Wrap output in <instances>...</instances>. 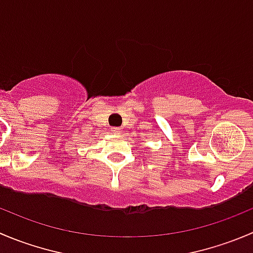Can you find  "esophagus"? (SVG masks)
<instances>
[{
    "instance_id": "esophagus-1",
    "label": "esophagus",
    "mask_w": 253,
    "mask_h": 253,
    "mask_svg": "<svg viewBox=\"0 0 253 253\" xmlns=\"http://www.w3.org/2000/svg\"><path fill=\"white\" fill-rule=\"evenodd\" d=\"M111 132H112V133H116V134H119L120 132H121V129H120L119 127H112V128H111Z\"/></svg>"
}]
</instances>
